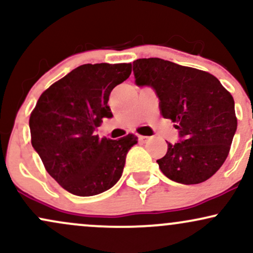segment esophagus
Listing matches in <instances>:
<instances>
[{
	"label": "esophagus",
	"mask_w": 253,
	"mask_h": 253,
	"mask_svg": "<svg viewBox=\"0 0 253 253\" xmlns=\"http://www.w3.org/2000/svg\"><path fill=\"white\" fill-rule=\"evenodd\" d=\"M138 139H139V141H141V143H146V141L149 140V136H145V135H138Z\"/></svg>",
	"instance_id": "obj_1"
}]
</instances>
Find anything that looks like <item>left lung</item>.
Masks as SVG:
<instances>
[{
  "label": "left lung",
  "mask_w": 253,
  "mask_h": 253,
  "mask_svg": "<svg viewBox=\"0 0 253 253\" xmlns=\"http://www.w3.org/2000/svg\"><path fill=\"white\" fill-rule=\"evenodd\" d=\"M135 84L151 86L165 119L178 129L179 143H168L159 168L171 181L199 184L227 158L237 130L234 100L213 75L161 58L133 62Z\"/></svg>",
  "instance_id": "8db88e82"
}]
</instances>
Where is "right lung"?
<instances>
[{"instance_id": "obj_1", "label": "right lung", "mask_w": 253, "mask_h": 253, "mask_svg": "<svg viewBox=\"0 0 253 253\" xmlns=\"http://www.w3.org/2000/svg\"><path fill=\"white\" fill-rule=\"evenodd\" d=\"M130 64H84L42 92L30 118L32 146L45 169L69 193L92 196L123 175L136 136L118 140L94 135L112 118L110 91L129 77Z\"/></svg>"}]
</instances>
